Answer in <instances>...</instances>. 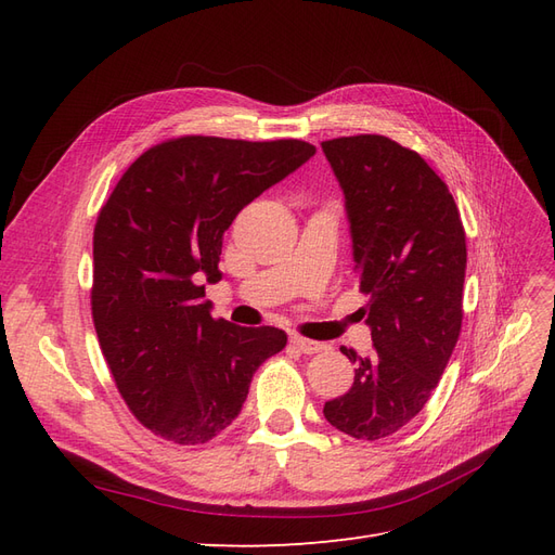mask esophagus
<instances>
[{"mask_svg": "<svg viewBox=\"0 0 555 555\" xmlns=\"http://www.w3.org/2000/svg\"><path fill=\"white\" fill-rule=\"evenodd\" d=\"M289 343H292L298 351H304V354H319V351L326 349V345H324V343L308 340V338H304V335H296V333L292 335Z\"/></svg>", "mask_w": 555, "mask_h": 555, "instance_id": "1", "label": "esophagus"}]
</instances>
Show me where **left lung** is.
Instances as JSON below:
<instances>
[{
  "mask_svg": "<svg viewBox=\"0 0 555 555\" xmlns=\"http://www.w3.org/2000/svg\"><path fill=\"white\" fill-rule=\"evenodd\" d=\"M345 194L351 255L375 351L359 357L354 384L328 400L331 426L382 440L424 410L463 322L465 231L442 178L400 143L361 133L322 143Z\"/></svg>",
  "mask_w": 555,
  "mask_h": 555,
  "instance_id": "1",
  "label": "left lung"
}]
</instances>
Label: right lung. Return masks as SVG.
<instances>
[{
	"mask_svg": "<svg viewBox=\"0 0 555 555\" xmlns=\"http://www.w3.org/2000/svg\"><path fill=\"white\" fill-rule=\"evenodd\" d=\"M314 153L296 139H171L145 150L99 210L96 338L127 408L159 438L212 440L238 416L257 367L287 345L275 326L215 319L198 280H222L224 231Z\"/></svg>",
	"mask_w": 555,
	"mask_h": 555,
	"instance_id": "1",
	"label": "right lung"
}]
</instances>
